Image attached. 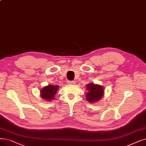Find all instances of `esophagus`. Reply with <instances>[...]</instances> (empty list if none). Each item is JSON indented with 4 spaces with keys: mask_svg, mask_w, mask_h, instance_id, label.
Here are the masks:
<instances>
[{
    "mask_svg": "<svg viewBox=\"0 0 146 146\" xmlns=\"http://www.w3.org/2000/svg\"><path fill=\"white\" fill-rule=\"evenodd\" d=\"M75 81H68V84H69V85H73V84H75Z\"/></svg>",
    "mask_w": 146,
    "mask_h": 146,
    "instance_id": "1",
    "label": "esophagus"
}]
</instances>
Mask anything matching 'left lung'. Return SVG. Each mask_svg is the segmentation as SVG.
I'll return each mask as SVG.
<instances>
[{
  "mask_svg": "<svg viewBox=\"0 0 146 146\" xmlns=\"http://www.w3.org/2000/svg\"><path fill=\"white\" fill-rule=\"evenodd\" d=\"M86 100L90 103H95L101 100L104 95V88L102 86L93 83L86 86Z\"/></svg>",
  "mask_w": 146,
  "mask_h": 146,
  "instance_id": "obj_1",
  "label": "left lung"
}]
</instances>
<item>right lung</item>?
<instances>
[{
  "label": "right lung",
  "mask_w": 146,
  "mask_h": 146,
  "mask_svg": "<svg viewBox=\"0 0 146 146\" xmlns=\"http://www.w3.org/2000/svg\"><path fill=\"white\" fill-rule=\"evenodd\" d=\"M59 88V86L50 85L44 87L40 90V96L44 100L51 102L55 99V95Z\"/></svg>",
  "instance_id": "1"
}]
</instances>
